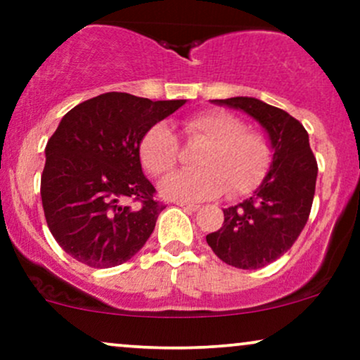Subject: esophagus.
Wrapping results in <instances>:
<instances>
[{
    "label": "esophagus",
    "mask_w": 360,
    "mask_h": 360,
    "mask_svg": "<svg viewBox=\"0 0 360 360\" xmlns=\"http://www.w3.org/2000/svg\"><path fill=\"white\" fill-rule=\"evenodd\" d=\"M177 206H181V208L188 210V212H196L198 208H200V205H194V203H188V201H176Z\"/></svg>",
    "instance_id": "34e87169"
}]
</instances>
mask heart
<instances>
[{"mask_svg":"<svg viewBox=\"0 0 360 360\" xmlns=\"http://www.w3.org/2000/svg\"><path fill=\"white\" fill-rule=\"evenodd\" d=\"M189 143H203L196 155L198 171L177 172L160 183L162 196L177 201H205L226 191L240 196L260 183L269 166V147L257 131L229 111L213 110L183 122ZM140 160L148 174L166 176L179 160V142L164 123L148 128L140 140Z\"/></svg>","mask_w":360,"mask_h":360,"instance_id":"obj_1","label":"heart"}]
</instances>
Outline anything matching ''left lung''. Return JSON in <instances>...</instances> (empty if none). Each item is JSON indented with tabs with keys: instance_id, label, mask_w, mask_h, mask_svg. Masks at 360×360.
Masks as SVG:
<instances>
[{
	"instance_id": "obj_1",
	"label": "left lung",
	"mask_w": 360,
	"mask_h": 360,
	"mask_svg": "<svg viewBox=\"0 0 360 360\" xmlns=\"http://www.w3.org/2000/svg\"><path fill=\"white\" fill-rule=\"evenodd\" d=\"M242 110L269 135L272 162L250 198L223 210V225L206 235L214 254L238 269H260L291 249L311 212L318 166L308 131L284 110L257 98L212 100Z\"/></svg>"
}]
</instances>
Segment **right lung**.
Returning a JSON list of instances; mask_svg holds the SVG:
<instances>
[{"instance_id":"obj_1","label":"right lung","mask_w":360,"mask_h":360,"mask_svg":"<svg viewBox=\"0 0 360 360\" xmlns=\"http://www.w3.org/2000/svg\"><path fill=\"white\" fill-rule=\"evenodd\" d=\"M184 103L105 93L64 115L45 147L40 194L49 230L65 254L106 269L146 245L166 206L142 172L140 140ZM130 199L139 209L126 205Z\"/></svg>"}]
</instances>
